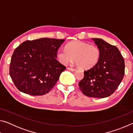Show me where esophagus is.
Here are the masks:
<instances>
[{"label":"esophagus","instance_id":"esophagus-1","mask_svg":"<svg viewBox=\"0 0 133 133\" xmlns=\"http://www.w3.org/2000/svg\"><path fill=\"white\" fill-rule=\"evenodd\" d=\"M67 70H70L72 71H76V69H73V68H70V67H67Z\"/></svg>","mask_w":133,"mask_h":133}]
</instances>
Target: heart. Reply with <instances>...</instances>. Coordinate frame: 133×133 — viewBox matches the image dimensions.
Here are the masks:
<instances>
[{
    "mask_svg": "<svg viewBox=\"0 0 133 133\" xmlns=\"http://www.w3.org/2000/svg\"><path fill=\"white\" fill-rule=\"evenodd\" d=\"M100 50L96 45L82 41H73L66 46V50L60 49L57 57L61 63L67 64L75 60L80 69L87 70L93 68L100 57Z\"/></svg>",
    "mask_w": 133,
    "mask_h": 133,
    "instance_id": "1",
    "label": "heart"
}]
</instances>
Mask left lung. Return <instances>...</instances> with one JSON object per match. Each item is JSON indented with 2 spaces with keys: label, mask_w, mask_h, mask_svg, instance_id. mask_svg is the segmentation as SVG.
I'll return each mask as SVG.
<instances>
[{
  "label": "left lung",
  "mask_w": 133,
  "mask_h": 133,
  "mask_svg": "<svg viewBox=\"0 0 133 133\" xmlns=\"http://www.w3.org/2000/svg\"><path fill=\"white\" fill-rule=\"evenodd\" d=\"M100 50V57L93 68L84 71L78 83L80 90L90 97H107L115 91L124 75V60L115 46L98 38L91 39Z\"/></svg>",
  "instance_id": "left-lung-1"
}]
</instances>
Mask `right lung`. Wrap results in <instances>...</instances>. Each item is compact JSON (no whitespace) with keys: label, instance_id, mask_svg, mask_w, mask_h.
Here are the masks:
<instances>
[{"label":"right lung","instance_id":"obj_1","mask_svg":"<svg viewBox=\"0 0 133 133\" xmlns=\"http://www.w3.org/2000/svg\"><path fill=\"white\" fill-rule=\"evenodd\" d=\"M64 39L40 38L27 40L13 52L9 73L19 91L32 96L48 93L66 67L56 60Z\"/></svg>","mask_w":133,"mask_h":133}]
</instances>
